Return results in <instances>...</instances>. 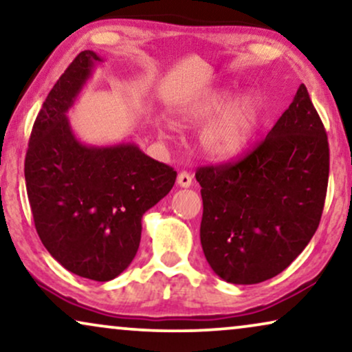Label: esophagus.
Returning <instances> with one entry per match:
<instances>
[{"label":"esophagus","mask_w":352,"mask_h":352,"mask_svg":"<svg viewBox=\"0 0 352 352\" xmlns=\"http://www.w3.org/2000/svg\"><path fill=\"white\" fill-rule=\"evenodd\" d=\"M177 184H179L181 187H190L192 186V176L186 171L179 173V175H177Z\"/></svg>","instance_id":"esophagus-1"}]
</instances>
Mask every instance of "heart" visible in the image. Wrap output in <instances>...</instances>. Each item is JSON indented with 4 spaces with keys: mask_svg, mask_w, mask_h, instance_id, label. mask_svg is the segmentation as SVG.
<instances>
[{
    "mask_svg": "<svg viewBox=\"0 0 352 352\" xmlns=\"http://www.w3.org/2000/svg\"><path fill=\"white\" fill-rule=\"evenodd\" d=\"M230 88H216L194 98L176 110L179 126H197L208 121L199 134L200 152L211 160H230L240 155L253 141L263 120V100L256 93L235 99ZM171 128L170 124H166Z\"/></svg>",
    "mask_w": 352,
    "mask_h": 352,
    "instance_id": "b5f03b06",
    "label": "heart"
}]
</instances>
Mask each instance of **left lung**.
<instances>
[{
    "mask_svg": "<svg viewBox=\"0 0 352 352\" xmlns=\"http://www.w3.org/2000/svg\"><path fill=\"white\" fill-rule=\"evenodd\" d=\"M329 160L325 128L301 85L250 155L199 168L200 242L216 276L252 285L295 261L319 228Z\"/></svg>",
    "mask_w": 352,
    "mask_h": 352,
    "instance_id": "1",
    "label": "left lung"
}]
</instances>
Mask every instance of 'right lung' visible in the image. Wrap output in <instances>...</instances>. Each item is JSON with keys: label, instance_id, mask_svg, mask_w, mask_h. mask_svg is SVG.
Instances as JSON below:
<instances>
[{"label": "right lung", "instance_id": "obj_1", "mask_svg": "<svg viewBox=\"0 0 352 352\" xmlns=\"http://www.w3.org/2000/svg\"><path fill=\"white\" fill-rule=\"evenodd\" d=\"M104 62L94 51L75 57L33 124L25 182L36 232L57 263L76 276L109 282L136 256L142 216L176 181V171L134 142H81L67 118Z\"/></svg>", "mask_w": 352, "mask_h": 352}]
</instances>
